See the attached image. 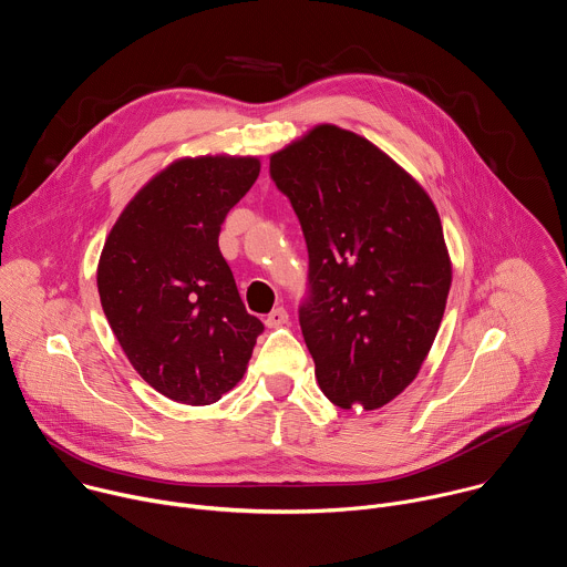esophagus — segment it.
I'll return each mask as SVG.
<instances>
[{
  "instance_id": "esophagus-1",
  "label": "esophagus",
  "mask_w": 567,
  "mask_h": 567,
  "mask_svg": "<svg viewBox=\"0 0 567 567\" xmlns=\"http://www.w3.org/2000/svg\"><path fill=\"white\" fill-rule=\"evenodd\" d=\"M287 320H289V313H287V309H285V307H276V309H271V311H269V316L265 318L267 328H280V326H285Z\"/></svg>"
}]
</instances>
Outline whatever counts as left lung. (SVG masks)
Here are the masks:
<instances>
[{
    "instance_id": "8db88e82",
    "label": "left lung",
    "mask_w": 567,
    "mask_h": 567,
    "mask_svg": "<svg viewBox=\"0 0 567 567\" xmlns=\"http://www.w3.org/2000/svg\"><path fill=\"white\" fill-rule=\"evenodd\" d=\"M309 254L300 330L339 409L377 411L426 361L453 271L429 193L368 138L322 123L271 154Z\"/></svg>"
}]
</instances>
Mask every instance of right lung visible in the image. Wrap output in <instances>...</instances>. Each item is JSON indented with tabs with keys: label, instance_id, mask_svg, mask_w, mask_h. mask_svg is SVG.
<instances>
[{
	"label": "right lung",
	"instance_id": "obj_1",
	"mask_svg": "<svg viewBox=\"0 0 567 567\" xmlns=\"http://www.w3.org/2000/svg\"><path fill=\"white\" fill-rule=\"evenodd\" d=\"M258 175V156L173 161L123 208L99 260L101 305L132 368L188 406L235 388L265 330L217 245Z\"/></svg>",
	"mask_w": 567,
	"mask_h": 567
}]
</instances>
